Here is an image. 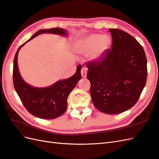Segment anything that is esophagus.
Returning <instances> with one entry per match:
<instances>
[{"label":"esophagus","mask_w":159,"mask_h":159,"mask_svg":"<svg viewBox=\"0 0 159 159\" xmlns=\"http://www.w3.org/2000/svg\"><path fill=\"white\" fill-rule=\"evenodd\" d=\"M81 75H82V76L83 77V78H85V77L87 76V68H82V69H81Z\"/></svg>","instance_id":"obj_1"}]
</instances>
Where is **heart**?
Listing matches in <instances>:
<instances>
[{
    "instance_id": "obj_1",
    "label": "heart",
    "mask_w": 159,
    "mask_h": 159,
    "mask_svg": "<svg viewBox=\"0 0 159 159\" xmlns=\"http://www.w3.org/2000/svg\"><path fill=\"white\" fill-rule=\"evenodd\" d=\"M111 39L107 35L91 34L79 42L77 51L80 54L89 53L90 58L97 61L103 58L105 52L111 46Z\"/></svg>"
}]
</instances>
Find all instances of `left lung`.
Segmentation results:
<instances>
[{
    "label": "left lung",
    "instance_id": "left-lung-1",
    "mask_svg": "<svg viewBox=\"0 0 159 159\" xmlns=\"http://www.w3.org/2000/svg\"><path fill=\"white\" fill-rule=\"evenodd\" d=\"M111 48L102 58L87 63V79L94 106L107 114H117L136 103L147 79L143 48L126 32L109 29Z\"/></svg>",
    "mask_w": 159,
    "mask_h": 159
}]
</instances>
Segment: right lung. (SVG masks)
<instances>
[{
	"instance_id": "obj_1",
	"label": "right lung",
	"mask_w": 159,
	"mask_h": 159,
	"mask_svg": "<svg viewBox=\"0 0 159 159\" xmlns=\"http://www.w3.org/2000/svg\"><path fill=\"white\" fill-rule=\"evenodd\" d=\"M44 33L67 35L66 30L62 28H52L38 31L28 41ZM25 43L18 48L14 58L13 80L15 91L24 107L31 114L42 119L56 118L66 110L68 97L81 79L80 69L82 66L79 65L75 74L69 79L58 80L50 87L45 88L32 87L23 80L17 65L18 52Z\"/></svg>"
}]
</instances>
